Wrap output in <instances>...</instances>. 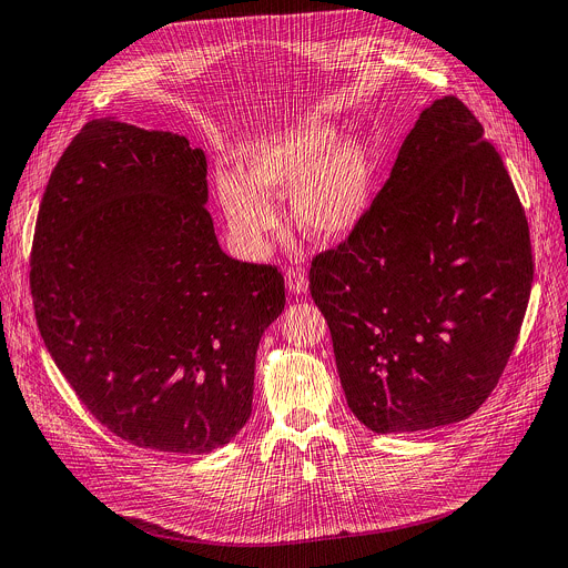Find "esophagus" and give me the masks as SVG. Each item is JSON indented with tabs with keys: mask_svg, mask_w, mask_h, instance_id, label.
Listing matches in <instances>:
<instances>
[{
	"mask_svg": "<svg viewBox=\"0 0 568 568\" xmlns=\"http://www.w3.org/2000/svg\"><path fill=\"white\" fill-rule=\"evenodd\" d=\"M284 280H286V288L291 293H304L310 288V280H307V273H304L302 268L297 266H288L286 273H284Z\"/></svg>",
	"mask_w": 568,
	"mask_h": 568,
	"instance_id": "obj_1",
	"label": "esophagus"
}]
</instances>
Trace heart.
<instances>
[{"label": "heart", "mask_w": 568, "mask_h": 568, "mask_svg": "<svg viewBox=\"0 0 568 568\" xmlns=\"http://www.w3.org/2000/svg\"><path fill=\"white\" fill-rule=\"evenodd\" d=\"M373 168L355 139L336 141L329 124H307L275 136L243 156V178L217 174L215 191L234 236L261 247L280 230L273 200L291 191V215L300 232L334 243L353 234L371 206Z\"/></svg>", "instance_id": "obj_1"}]
</instances>
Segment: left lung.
<instances>
[{
    "label": "left lung",
    "mask_w": 568,
    "mask_h": 568,
    "mask_svg": "<svg viewBox=\"0 0 568 568\" xmlns=\"http://www.w3.org/2000/svg\"><path fill=\"white\" fill-rule=\"evenodd\" d=\"M532 275L500 154L464 102L436 100L357 230L312 261L347 407L379 434L468 418L509 362Z\"/></svg>",
    "instance_id": "1"
}]
</instances>
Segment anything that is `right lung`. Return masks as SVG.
<instances>
[{
	"label": "right lung",
	"instance_id": "1",
	"mask_svg": "<svg viewBox=\"0 0 568 568\" xmlns=\"http://www.w3.org/2000/svg\"><path fill=\"white\" fill-rule=\"evenodd\" d=\"M206 156L184 136L91 120L42 193L31 295L42 341L109 432L200 455L252 414L261 334L284 277L217 245Z\"/></svg>",
	"mask_w": 568,
	"mask_h": 568
}]
</instances>
